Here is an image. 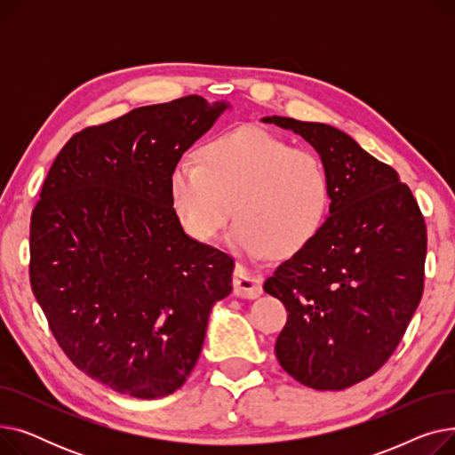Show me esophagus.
Returning a JSON list of instances; mask_svg holds the SVG:
<instances>
[{
  "label": "esophagus",
  "instance_id": "34e87169",
  "mask_svg": "<svg viewBox=\"0 0 455 455\" xmlns=\"http://www.w3.org/2000/svg\"><path fill=\"white\" fill-rule=\"evenodd\" d=\"M234 295L242 299H256L261 295V276L251 273L243 266L234 269Z\"/></svg>",
  "mask_w": 455,
  "mask_h": 455
}]
</instances>
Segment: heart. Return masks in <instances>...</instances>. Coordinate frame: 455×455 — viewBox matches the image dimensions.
Returning <instances> with one entry per match:
<instances>
[{
  "label": "heart",
  "mask_w": 455,
  "mask_h": 455,
  "mask_svg": "<svg viewBox=\"0 0 455 455\" xmlns=\"http://www.w3.org/2000/svg\"><path fill=\"white\" fill-rule=\"evenodd\" d=\"M170 199L184 232L210 243L235 225L230 247L249 259L285 258L306 249L331 204L323 160L266 129L243 127L206 141L199 160L184 156L170 175Z\"/></svg>",
  "instance_id": "1"
}]
</instances>
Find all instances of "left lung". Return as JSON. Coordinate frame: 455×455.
<instances>
[{
  "label": "left lung",
  "mask_w": 455,
  "mask_h": 455,
  "mask_svg": "<svg viewBox=\"0 0 455 455\" xmlns=\"http://www.w3.org/2000/svg\"><path fill=\"white\" fill-rule=\"evenodd\" d=\"M261 122L302 136L331 184L315 240L264 283L288 309L276 360L306 387L341 391L372 376L403 338L424 290L426 223L393 167L347 132L282 116Z\"/></svg>",
  "instance_id": "left-lung-1"
}]
</instances>
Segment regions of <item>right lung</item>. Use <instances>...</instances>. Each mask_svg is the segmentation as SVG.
<instances>
[{"label":"right lung","mask_w":455,"mask_h":455,"mask_svg":"<svg viewBox=\"0 0 455 455\" xmlns=\"http://www.w3.org/2000/svg\"><path fill=\"white\" fill-rule=\"evenodd\" d=\"M230 105L188 95L88 127L62 148L31 215L33 293L71 363L151 400L194 371L234 259L189 237L173 165Z\"/></svg>","instance_id":"add662e5"}]
</instances>
